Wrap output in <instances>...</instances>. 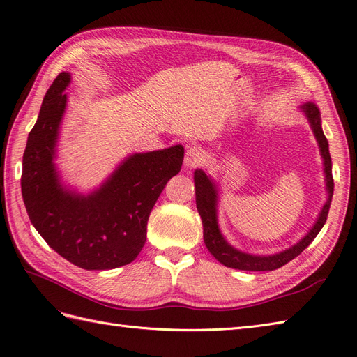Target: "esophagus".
<instances>
[{
	"label": "esophagus",
	"mask_w": 357,
	"mask_h": 357,
	"mask_svg": "<svg viewBox=\"0 0 357 357\" xmlns=\"http://www.w3.org/2000/svg\"><path fill=\"white\" fill-rule=\"evenodd\" d=\"M202 159H204L202 150L199 147L192 146L188 149V152L185 155V167L186 168H197L201 165Z\"/></svg>",
	"instance_id": "34e87169"
}]
</instances>
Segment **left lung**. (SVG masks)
<instances>
[{"mask_svg":"<svg viewBox=\"0 0 357 357\" xmlns=\"http://www.w3.org/2000/svg\"><path fill=\"white\" fill-rule=\"evenodd\" d=\"M302 113L308 119L310 126L314 132V137L320 147V155L323 158V171H325V181L328 190V199L323 205V208L319 214L317 222L312 225V228L308 234L298 241L295 245H291L286 250L269 255V256H256L250 253H244L236 250L228 241L225 240L219 229L218 223V190L211 178L205 174L202 169H197L193 180H195V193H197V208L202 220L204 228V243L207 245L208 252L218 259L220 264L228 268L241 269V271H274V269L286 265L291 259L299 256L305 248L316 238L323 225L326 223L328 213L331 207V201L333 195V178H332V160L329 155V144L328 139L323 134L321 129V117L317 105L314 102H307L301 107Z\"/></svg>","mask_w":357,"mask_h":357,"instance_id":"8db88e82","label":"left lung"}]
</instances>
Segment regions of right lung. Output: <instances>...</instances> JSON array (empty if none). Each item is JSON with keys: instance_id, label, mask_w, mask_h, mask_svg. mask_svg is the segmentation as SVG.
Wrapping results in <instances>:
<instances>
[{"instance_id": "right-lung-1", "label": "right lung", "mask_w": 357, "mask_h": 357, "mask_svg": "<svg viewBox=\"0 0 357 357\" xmlns=\"http://www.w3.org/2000/svg\"><path fill=\"white\" fill-rule=\"evenodd\" d=\"M70 82V73H61L43 100L24 153L22 197L31 223L53 250L89 271L113 269L142 252L150 211L181 169L185 149L134 153L89 195L70 190L53 162Z\"/></svg>"}]
</instances>
